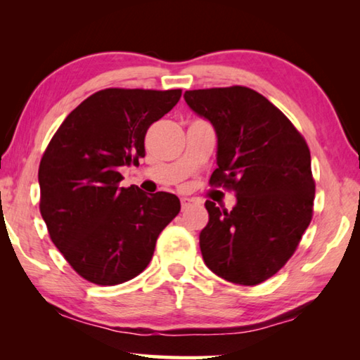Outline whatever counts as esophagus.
Here are the masks:
<instances>
[{
    "label": "esophagus",
    "instance_id": "34e87169",
    "mask_svg": "<svg viewBox=\"0 0 360 360\" xmlns=\"http://www.w3.org/2000/svg\"><path fill=\"white\" fill-rule=\"evenodd\" d=\"M192 203H193V198H188V197H182V198H181V206H182V210L188 208V206H191Z\"/></svg>",
    "mask_w": 360,
    "mask_h": 360
}]
</instances>
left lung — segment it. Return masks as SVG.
Returning a JSON list of instances; mask_svg holds the SVG:
<instances>
[{"instance_id": "left-lung-1", "label": "left lung", "mask_w": 360, "mask_h": 360, "mask_svg": "<svg viewBox=\"0 0 360 360\" xmlns=\"http://www.w3.org/2000/svg\"><path fill=\"white\" fill-rule=\"evenodd\" d=\"M187 106L214 127L210 182L233 188L230 211L206 200L200 231L206 266L225 281L255 285L285 265L313 217L311 155L290 120L252 89L187 90Z\"/></svg>"}]
</instances>
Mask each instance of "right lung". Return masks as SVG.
I'll list each match as a JSON object with an SVG mask.
<instances>
[{
  "label": "right lung",
  "mask_w": 360,
  "mask_h": 360,
  "mask_svg": "<svg viewBox=\"0 0 360 360\" xmlns=\"http://www.w3.org/2000/svg\"><path fill=\"white\" fill-rule=\"evenodd\" d=\"M179 98V89L100 90L70 112L41 158V216L53 245L90 283L138 276L178 216L176 195L119 184L120 168L144 157L146 131Z\"/></svg>",
  "instance_id": "1"
}]
</instances>
